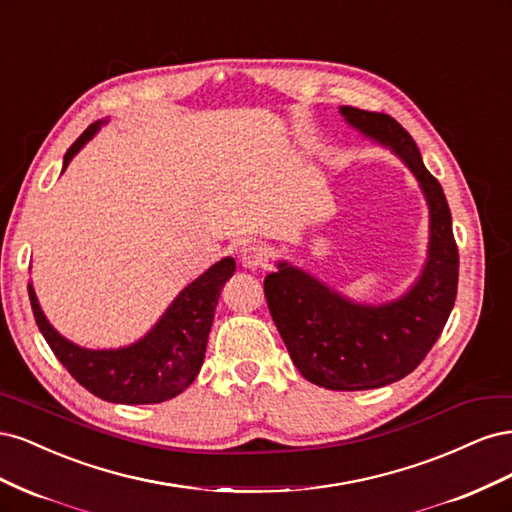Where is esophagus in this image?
Returning <instances> with one entry per match:
<instances>
[{
    "label": "esophagus",
    "instance_id": "esophagus-1",
    "mask_svg": "<svg viewBox=\"0 0 512 512\" xmlns=\"http://www.w3.org/2000/svg\"><path fill=\"white\" fill-rule=\"evenodd\" d=\"M241 265L245 269H267L269 267V254L265 247L260 245H247L241 250Z\"/></svg>",
    "mask_w": 512,
    "mask_h": 512
}]
</instances>
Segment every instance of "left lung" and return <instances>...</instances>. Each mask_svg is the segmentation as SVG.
Masks as SVG:
<instances>
[{
	"label": "left lung",
	"mask_w": 512,
	"mask_h": 512,
	"mask_svg": "<svg viewBox=\"0 0 512 512\" xmlns=\"http://www.w3.org/2000/svg\"><path fill=\"white\" fill-rule=\"evenodd\" d=\"M350 128L389 149L416 177L429 209L425 265L397 299L359 303L316 275L277 260L265 297L301 376L329 391H367L414 371L438 342L457 297L459 252L442 185L423 164L412 136L384 113L339 106Z\"/></svg>",
	"instance_id": "8db88e82"
}]
</instances>
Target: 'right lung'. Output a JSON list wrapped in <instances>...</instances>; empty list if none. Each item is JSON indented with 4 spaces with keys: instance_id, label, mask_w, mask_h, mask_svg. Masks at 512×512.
Returning a JSON list of instances; mask_svg holds the SVG:
<instances>
[{
    "instance_id": "1",
    "label": "right lung",
    "mask_w": 512,
    "mask_h": 512,
    "mask_svg": "<svg viewBox=\"0 0 512 512\" xmlns=\"http://www.w3.org/2000/svg\"><path fill=\"white\" fill-rule=\"evenodd\" d=\"M108 119H98L66 151L61 173ZM235 258H222L185 286L166 307L160 320L134 344L108 350H91L61 335L38 303L29 284L34 318L46 344L59 363L89 393L113 404H160L183 393L196 380L205 361L207 339L224 284L235 273Z\"/></svg>"
}]
</instances>
